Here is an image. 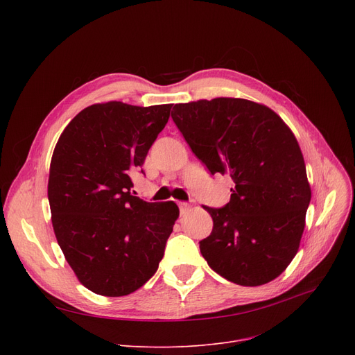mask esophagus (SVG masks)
Instances as JSON below:
<instances>
[{"label": "esophagus", "instance_id": "esophagus-1", "mask_svg": "<svg viewBox=\"0 0 355 355\" xmlns=\"http://www.w3.org/2000/svg\"><path fill=\"white\" fill-rule=\"evenodd\" d=\"M178 207H180L181 214L184 216L185 213H187V211L190 210V204H189V202H184V201H181V202H178Z\"/></svg>", "mask_w": 355, "mask_h": 355}]
</instances>
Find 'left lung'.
Listing matches in <instances>:
<instances>
[{
    "label": "left lung",
    "instance_id": "left-lung-1",
    "mask_svg": "<svg viewBox=\"0 0 355 355\" xmlns=\"http://www.w3.org/2000/svg\"><path fill=\"white\" fill-rule=\"evenodd\" d=\"M171 116L209 171L234 182L225 207H204L213 230L200 241L202 257L233 284L273 281L300 249L311 201L291 128L270 107L239 98L178 103Z\"/></svg>",
    "mask_w": 355,
    "mask_h": 355
}]
</instances>
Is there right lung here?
I'll list each match as a JSON object with an SVG mask.
<instances>
[{
    "mask_svg": "<svg viewBox=\"0 0 355 355\" xmlns=\"http://www.w3.org/2000/svg\"><path fill=\"white\" fill-rule=\"evenodd\" d=\"M171 106L90 105L54 146L53 230L79 282L98 295L125 296L149 281L180 216L174 201L146 202L130 193V173L142 166Z\"/></svg>",
    "mask_w": 355,
    "mask_h": 355,
    "instance_id": "right-lung-1",
    "label": "right lung"
}]
</instances>
